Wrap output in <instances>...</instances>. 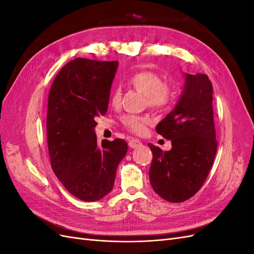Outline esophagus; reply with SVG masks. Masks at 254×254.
<instances>
[{
	"instance_id": "34e87169",
	"label": "esophagus",
	"mask_w": 254,
	"mask_h": 254,
	"mask_svg": "<svg viewBox=\"0 0 254 254\" xmlns=\"http://www.w3.org/2000/svg\"><path fill=\"white\" fill-rule=\"evenodd\" d=\"M128 145L130 148H136V147H139L140 145H142V143H141V141L136 140V139H131V140H129Z\"/></svg>"
}]
</instances>
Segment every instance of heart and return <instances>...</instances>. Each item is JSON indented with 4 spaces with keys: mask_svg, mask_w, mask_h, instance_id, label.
Listing matches in <instances>:
<instances>
[{
    "mask_svg": "<svg viewBox=\"0 0 254 254\" xmlns=\"http://www.w3.org/2000/svg\"><path fill=\"white\" fill-rule=\"evenodd\" d=\"M129 83L132 88L145 95L146 104L150 108L158 111L170 108L177 97V88L175 84L164 82L162 76L157 72L143 71L136 73L130 78ZM121 98V90L119 88L113 89L110 97L112 105H119ZM121 122L122 125L130 132L142 134L146 127L151 123V119L147 115L127 114L122 118Z\"/></svg>",
    "mask_w": 254,
    "mask_h": 254,
    "instance_id": "heart-1",
    "label": "heart"
}]
</instances>
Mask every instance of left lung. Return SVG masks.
<instances>
[{
	"label": "left lung",
	"mask_w": 254,
	"mask_h": 254,
	"mask_svg": "<svg viewBox=\"0 0 254 254\" xmlns=\"http://www.w3.org/2000/svg\"><path fill=\"white\" fill-rule=\"evenodd\" d=\"M213 88L205 74H186V84L173 111L157 125V132L172 141L163 151H152L150 184L170 202H182L200 190L213 165L217 141L213 117Z\"/></svg>",
	"instance_id": "obj_1"
}]
</instances>
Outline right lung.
I'll return each instance as SVG.
<instances>
[{
  "instance_id": "add662e5",
  "label": "right lung",
  "mask_w": 254,
  "mask_h": 254,
  "mask_svg": "<svg viewBox=\"0 0 254 254\" xmlns=\"http://www.w3.org/2000/svg\"><path fill=\"white\" fill-rule=\"evenodd\" d=\"M118 61L75 58L59 71L49 94L47 134L51 166L63 186L83 201L109 194L128 146L97 143L95 119L108 109Z\"/></svg>"
}]
</instances>
